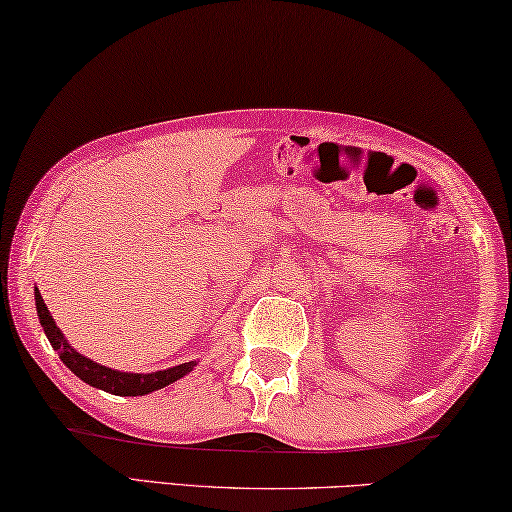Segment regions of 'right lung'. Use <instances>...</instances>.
<instances>
[{"mask_svg":"<svg viewBox=\"0 0 512 512\" xmlns=\"http://www.w3.org/2000/svg\"><path fill=\"white\" fill-rule=\"evenodd\" d=\"M36 310H38L40 326H43L54 351H59V358L63 360V364H66L75 376L84 380V383L93 385L97 389H104V392H111L118 396H143V394L154 392V389H161L170 383H175V380H180L193 367H196L193 362H184L180 367L154 371V373H123V371L102 367V364H97L93 360L84 358L81 353H77L75 348L63 339L61 330L56 328V323L50 316V310L45 307V300L40 296L38 289H36Z\"/></svg>","mask_w":512,"mask_h":512,"instance_id":"1","label":"right lung"}]
</instances>
